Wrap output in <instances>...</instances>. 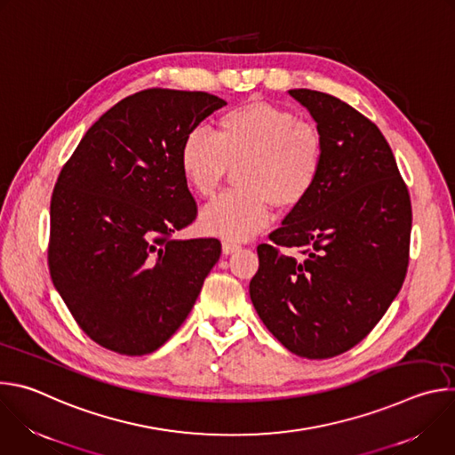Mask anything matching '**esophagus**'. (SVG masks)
Wrapping results in <instances>:
<instances>
[{
    "instance_id": "esophagus-1",
    "label": "esophagus",
    "mask_w": 455,
    "mask_h": 455,
    "mask_svg": "<svg viewBox=\"0 0 455 455\" xmlns=\"http://www.w3.org/2000/svg\"><path fill=\"white\" fill-rule=\"evenodd\" d=\"M241 246L237 244V243H234V241H223V253L225 255H230V253H234V251H237Z\"/></svg>"
}]
</instances>
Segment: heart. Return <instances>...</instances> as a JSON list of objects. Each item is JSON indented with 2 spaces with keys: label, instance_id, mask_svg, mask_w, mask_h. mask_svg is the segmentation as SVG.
Returning <instances> with one entry per match:
<instances>
[{
  "label": "heart",
  "instance_id": "b5f03b06",
  "mask_svg": "<svg viewBox=\"0 0 455 455\" xmlns=\"http://www.w3.org/2000/svg\"><path fill=\"white\" fill-rule=\"evenodd\" d=\"M178 160L200 198L214 196L228 167L244 162L237 172L243 188L223 194L200 218L207 234L243 241L270 223L274 204L293 209L309 196L323 165V139L291 109L251 100L223 111L214 135L205 127L190 129Z\"/></svg>",
  "mask_w": 455,
  "mask_h": 455
}]
</instances>
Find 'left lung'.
Returning a JSON list of instances; mask_svg holds the SVG:
<instances>
[{
	"mask_svg": "<svg viewBox=\"0 0 455 455\" xmlns=\"http://www.w3.org/2000/svg\"><path fill=\"white\" fill-rule=\"evenodd\" d=\"M288 93L316 122L323 165L309 196L270 234L272 243L257 246L250 299L288 351L333 358L372 331L405 281L411 196L376 124L333 95Z\"/></svg>",
	"mask_w": 455,
	"mask_h": 455,
	"instance_id": "1",
	"label": "left lung"
}]
</instances>
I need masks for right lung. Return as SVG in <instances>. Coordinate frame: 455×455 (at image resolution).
<instances>
[{
    "label": "right lung",
    "mask_w": 455,
    "mask_h": 455,
    "mask_svg": "<svg viewBox=\"0 0 455 455\" xmlns=\"http://www.w3.org/2000/svg\"><path fill=\"white\" fill-rule=\"evenodd\" d=\"M225 104L205 92L129 95L88 129L57 178L50 277L79 328L109 351L142 356L164 346L218 263V239L172 234L198 212L181 140Z\"/></svg>",
    "instance_id": "1"
}]
</instances>
